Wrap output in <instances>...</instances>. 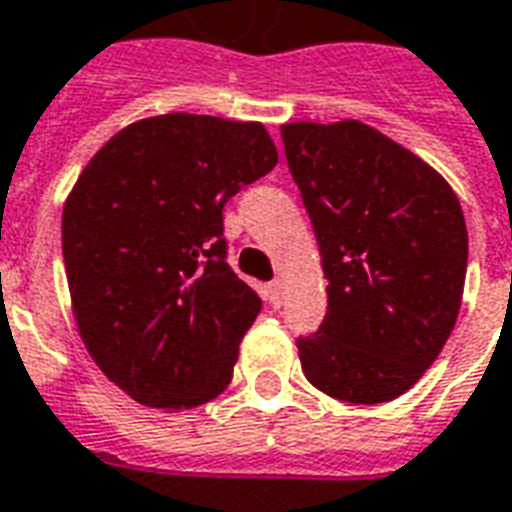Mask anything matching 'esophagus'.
Masks as SVG:
<instances>
[{
  "label": "esophagus",
  "mask_w": 512,
  "mask_h": 512,
  "mask_svg": "<svg viewBox=\"0 0 512 512\" xmlns=\"http://www.w3.org/2000/svg\"><path fill=\"white\" fill-rule=\"evenodd\" d=\"M267 299H269V304H272V307H280V304H283V299H285V283H283V280H275V283H269Z\"/></svg>",
  "instance_id": "34e87169"
}]
</instances>
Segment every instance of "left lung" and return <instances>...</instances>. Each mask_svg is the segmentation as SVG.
<instances>
[{"mask_svg": "<svg viewBox=\"0 0 512 512\" xmlns=\"http://www.w3.org/2000/svg\"><path fill=\"white\" fill-rule=\"evenodd\" d=\"M280 136L328 277L326 320L296 342L301 371L336 400H395L457 323L462 205L433 165L366 122H285Z\"/></svg>", "mask_w": 512, "mask_h": 512, "instance_id": "8db88e82", "label": "left lung"}]
</instances>
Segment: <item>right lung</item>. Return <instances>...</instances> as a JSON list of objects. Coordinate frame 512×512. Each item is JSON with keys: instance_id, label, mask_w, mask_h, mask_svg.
<instances>
[{"instance_id": "1", "label": "right lung", "mask_w": 512, "mask_h": 512, "mask_svg": "<svg viewBox=\"0 0 512 512\" xmlns=\"http://www.w3.org/2000/svg\"><path fill=\"white\" fill-rule=\"evenodd\" d=\"M277 165L261 122L157 114L90 157L63 205L85 350L141 406L181 411L232 382L261 299L227 264L224 202Z\"/></svg>"}]
</instances>
